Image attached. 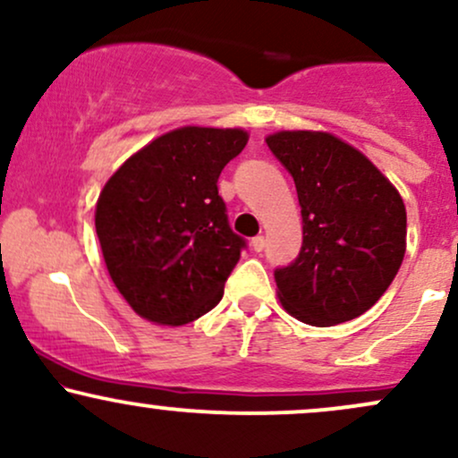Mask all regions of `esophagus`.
Here are the masks:
<instances>
[{
  "label": "esophagus",
  "mask_w": 458,
  "mask_h": 458,
  "mask_svg": "<svg viewBox=\"0 0 458 458\" xmlns=\"http://www.w3.org/2000/svg\"><path fill=\"white\" fill-rule=\"evenodd\" d=\"M265 243H267L265 236H262V234L254 236V239H251V250H254V251H262V250H265Z\"/></svg>",
  "instance_id": "esophagus-1"
}]
</instances>
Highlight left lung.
<instances>
[{"instance_id": "left-lung-1", "label": "left lung", "mask_w": 458, "mask_h": 458, "mask_svg": "<svg viewBox=\"0 0 458 458\" xmlns=\"http://www.w3.org/2000/svg\"><path fill=\"white\" fill-rule=\"evenodd\" d=\"M267 146L295 181L303 219L301 251L273 273L282 306L317 327L357 318L401 269V193L360 150L329 133L280 131Z\"/></svg>"}]
</instances>
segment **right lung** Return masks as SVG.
<instances>
[{
	"label": "right lung",
	"instance_id": "add662e5",
	"mask_svg": "<svg viewBox=\"0 0 458 458\" xmlns=\"http://www.w3.org/2000/svg\"><path fill=\"white\" fill-rule=\"evenodd\" d=\"M245 144L241 129L182 127L105 182L94 215L103 259L140 317L176 327L222 301L247 243L230 228L217 178Z\"/></svg>",
	"mask_w": 458,
	"mask_h": 458
}]
</instances>
